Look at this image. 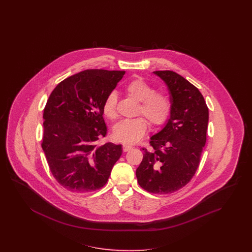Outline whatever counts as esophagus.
<instances>
[{
  "label": "esophagus",
  "mask_w": 252,
  "mask_h": 252,
  "mask_svg": "<svg viewBox=\"0 0 252 252\" xmlns=\"http://www.w3.org/2000/svg\"><path fill=\"white\" fill-rule=\"evenodd\" d=\"M130 150H132V147H131V146H128V145L123 146V151H124V152H125V153H126V152H129Z\"/></svg>",
  "instance_id": "obj_1"
}]
</instances>
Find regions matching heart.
Returning a JSON list of instances; mask_svg holds the SVG:
<instances>
[{"mask_svg": "<svg viewBox=\"0 0 252 252\" xmlns=\"http://www.w3.org/2000/svg\"><path fill=\"white\" fill-rule=\"evenodd\" d=\"M126 92L139 101L137 115H143L151 126L158 127L167 121L172 111V102L167 94L155 92L153 87L140 77L131 80L126 86ZM117 101L118 96L114 92L109 93L103 101V114L111 120L117 117ZM147 127L143 117L125 119L115 125L113 135L120 142L133 144L145 135Z\"/></svg>", "mask_w": 252, "mask_h": 252, "instance_id": "obj_1", "label": "heart"}]
</instances>
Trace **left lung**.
<instances>
[{"label": "left lung", "instance_id": "left-lung-1", "mask_svg": "<svg viewBox=\"0 0 252 252\" xmlns=\"http://www.w3.org/2000/svg\"><path fill=\"white\" fill-rule=\"evenodd\" d=\"M167 85L172 111L165 126L151 137V151L136 171L139 186L150 193L179 190L195 175L206 143L209 109L198 89L173 71H155Z\"/></svg>", "mask_w": 252, "mask_h": 252}]
</instances>
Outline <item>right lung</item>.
<instances>
[{
	"instance_id": "right-lung-1",
	"label": "right lung",
	"mask_w": 252,
	"mask_h": 252,
	"mask_svg": "<svg viewBox=\"0 0 252 252\" xmlns=\"http://www.w3.org/2000/svg\"><path fill=\"white\" fill-rule=\"evenodd\" d=\"M126 71L89 69L56 86L43 113L41 147L50 170L63 189L87 193L101 189L122 154L106 136L102 104Z\"/></svg>"
}]
</instances>
